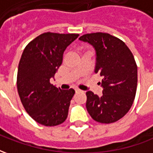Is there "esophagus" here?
Here are the masks:
<instances>
[{
	"mask_svg": "<svg viewBox=\"0 0 153 153\" xmlns=\"http://www.w3.org/2000/svg\"><path fill=\"white\" fill-rule=\"evenodd\" d=\"M75 92H76V93H79V92H82V91L80 89H79V88H76V89H75Z\"/></svg>",
	"mask_w": 153,
	"mask_h": 153,
	"instance_id": "34e87169",
	"label": "esophagus"
}]
</instances>
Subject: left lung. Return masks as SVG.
I'll return each instance as SVG.
<instances>
[{
  "instance_id": "1",
  "label": "left lung",
  "mask_w": 153,
  "mask_h": 153,
  "mask_svg": "<svg viewBox=\"0 0 153 153\" xmlns=\"http://www.w3.org/2000/svg\"><path fill=\"white\" fill-rule=\"evenodd\" d=\"M79 40L95 49L94 71L103 77L102 96L91 91L86 93L87 110L96 121L114 123L126 115L134 100L138 82L134 57L123 41L109 33H88Z\"/></svg>"
}]
</instances>
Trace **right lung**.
I'll return each mask as SVG.
<instances>
[{
    "label": "right lung",
    "instance_id": "1",
    "mask_svg": "<svg viewBox=\"0 0 153 153\" xmlns=\"http://www.w3.org/2000/svg\"><path fill=\"white\" fill-rule=\"evenodd\" d=\"M79 35L44 33L26 46L17 74L19 96L25 111L45 126L62 124L75 91L61 90L50 83L63 60L66 47Z\"/></svg>",
    "mask_w": 153,
    "mask_h": 153
}]
</instances>
